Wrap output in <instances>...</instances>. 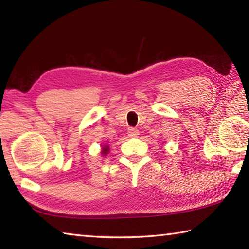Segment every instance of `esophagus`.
<instances>
[{"label":"esophagus","instance_id":"obj_1","mask_svg":"<svg viewBox=\"0 0 249 249\" xmlns=\"http://www.w3.org/2000/svg\"><path fill=\"white\" fill-rule=\"evenodd\" d=\"M138 134H140V132H138L137 128L130 127V128L128 129V136H129V137H137Z\"/></svg>","mask_w":249,"mask_h":249}]
</instances>
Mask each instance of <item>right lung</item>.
<instances>
[{
    "label": "right lung",
    "mask_w": 249,
    "mask_h": 249,
    "mask_svg": "<svg viewBox=\"0 0 249 249\" xmlns=\"http://www.w3.org/2000/svg\"><path fill=\"white\" fill-rule=\"evenodd\" d=\"M108 153V146H104L102 148V155H107Z\"/></svg>",
    "instance_id": "right-lung-1"
}]
</instances>
